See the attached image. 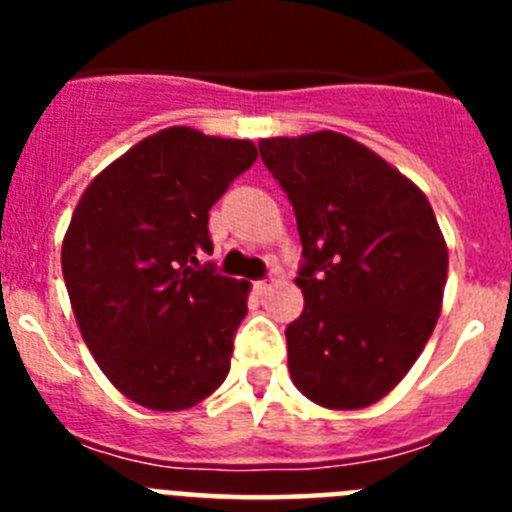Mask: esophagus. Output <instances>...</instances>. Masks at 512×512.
Returning a JSON list of instances; mask_svg holds the SVG:
<instances>
[{
  "label": "esophagus",
  "mask_w": 512,
  "mask_h": 512,
  "mask_svg": "<svg viewBox=\"0 0 512 512\" xmlns=\"http://www.w3.org/2000/svg\"><path fill=\"white\" fill-rule=\"evenodd\" d=\"M271 284H274V279H259V282H253V289L261 295V292L271 289Z\"/></svg>",
  "instance_id": "1"
}]
</instances>
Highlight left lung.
Returning a JSON list of instances; mask_svg holds the SVG:
<instances>
[{"label": "left lung", "mask_w": 512, "mask_h": 512, "mask_svg": "<svg viewBox=\"0 0 512 512\" xmlns=\"http://www.w3.org/2000/svg\"><path fill=\"white\" fill-rule=\"evenodd\" d=\"M259 148L295 207L305 256V310L287 325L292 382L323 408H369L410 372L441 315L449 248L431 202L343 133Z\"/></svg>", "instance_id": "left-lung-1"}]
</instances>
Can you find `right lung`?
Wrapping results in <instances>:
<instances>
[{
  "mask_svg": "<svg viewBox=\"0 0 512 512\" xmlns=\"http://www.w3.org/2000/svg\"><path fill=\"white\" fill-rule=\"evenodd\" d=\"M251 140L174 125L99 171L61 248L84 343L148 410L194 408L225 382L251 284L200 266L207 212L256 161Z\"/></svg>",
  "mask_w": 512,
  "mask_h": 512,
  "instance_id": "right-lung-1",
  "label": "right lung"
}]
</instances>
